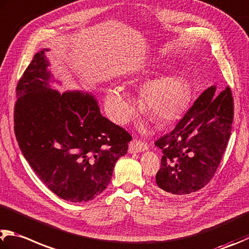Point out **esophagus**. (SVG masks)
<instances>
[{"label": "esophagus", "mask_w": 249, "mask_h": 249, "mask_svg": "<svg viewBox=\"0 0 249 249\" xmlns=\"http://www.w3.org/2000/svg\"><path fill=\"white\" fill-rule=\"evenodd\" d=\"M144 150H148V144L143 142H140V140L134 139L130 142L128 146V152L129 153H138Z\"/></svg>", "instance_id": "34e87169"}]
</instances>
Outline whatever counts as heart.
Wrapping results in <instances>:
<instances>
[{"instance_id": "b5f03b06", "label": "heart", "mask_w": 249, "mask_h": 249, "mask_svg": "<svg viewBox=\"0 0 249 249\" xmlns=\"http://www.w3.org/2000/svg\"><path fill=\"white\" fill-rule=\"evenodd\" d=\"M189 88L182 76L164 75L144 87L142 100L143 107L157 121L172 122L180 117L186 109ZM105 107L110 119L117 124L127 122L134 112L133 98L121 87L107 89Z\"/></svg>"}]
</instances>
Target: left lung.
I'll return each instance as SVG.
<instances>
[{"label": "left lung", "instance_id": "1", "mask_svg": "<svg viewBox=\"0 0 249 249\" xmlns=\"http://www.w3.org/2000/svg\"><path fill=\"white\" fill-rule=\"evenodd\" d=\"M233 97L229 87L206 89L170 134L156 142L161 168L156 188L168 197H185L213 178L231 136Z\"/></svg>", "mask_w": 249, "mask_h": 249}]
</instances>
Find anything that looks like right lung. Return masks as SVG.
Here are the masks:
<instances>
[{
    "mask_svg": "<svg viewBox=\"0 0 249 249\" xmlns=\"http://www.w3.org/2000/svg\"><path fill=\"white\" fill-rule=\"evenodd\" d=\"M48 51L35 54L17 84L15 136L50 191L67 201L92 200L109 185L132 136L102 116L91 93L50 87Z\"/></svg>",
    "mask_w": 249,
    "mask_h": 249,
    "instance_id": "right-lung-1",
    "label": "right lung"
}]
</instances>
